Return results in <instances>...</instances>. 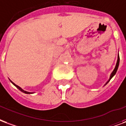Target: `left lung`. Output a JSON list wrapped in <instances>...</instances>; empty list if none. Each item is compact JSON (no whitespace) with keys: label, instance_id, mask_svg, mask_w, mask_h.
Here are the masks:
<instances>
[{"label":"left lung","instance_id":"obj_1","mask_svg":"<svg viewBox=\"0 0 126 126\" xmlns=\"http://www.w3.org/2000/svg\"><path fill=\"white\" fill-rule=\"evenodd\" d=\"M119 63H120V56H119V55H118L117 64H116V66H115V68L114 70L113 71V72H112L111 74V77H110V80H111V79L112 77L114 76L115 74V73H116V72H117V68H118V66H119Z\"/></svg>","mask_w":126,"mask_h":126}]
</instances>
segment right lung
I'll return each mask as SVG.
<instances>
[{"label":"right lung","mask_w":126,"mask_h":126,"mask_svg":"<svg viewBox=\"0 0 126 126\" xmlns=\"http://www.w3.org/2000/svg\"><path fill=\"white\" fill-rule=\"evenodd\" d=\"M11 82L12 83H13V84H14L15 86V87H16V88H17V89H19L20 90V91H22V92L23 93H26V94H31V93H29V92H27V91H24V90H23L21 89V87H19V86H17V85H16V84H15L14 83V82H13L11 81Z\"/></svg>","instance_id":"obj_1"}]
</instances>
